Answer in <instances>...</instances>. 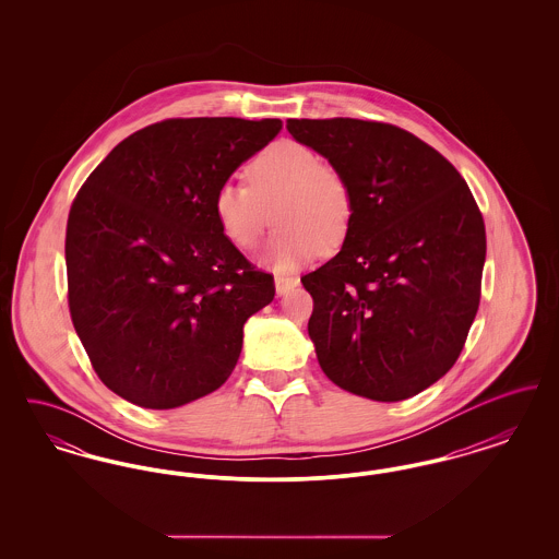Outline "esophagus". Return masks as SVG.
Instances as JSON below:
<instances>
[{
	"label": "esophagus",
	"instance_id": "34e87169",
	"mask_svg": "<svg viewBox=\"0 0 559 559\" xmlns=\"http://www.w3.org/2000/svg\"><path fill=\"white\" fill-rule=\"evenodd\" d=\"M299 285V278H293V276H281L276 274L274 276V287H276V295H285V293L292 292Z\"/></svg>",
	"mask_w": 559,
	"mask_h": 559
}]
</instances>
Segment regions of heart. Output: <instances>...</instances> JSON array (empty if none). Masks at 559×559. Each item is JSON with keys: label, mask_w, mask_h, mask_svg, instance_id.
<instances>
[{"label": "heart", "mask_w": 559, "mask_h": 559, "mask_svg": "<svg viewBox=\"0 0 559 559\" xmlns=\"http://www.w3.org/2000/svg\"><path fill=\"white\" fill-rule=\"evenodd\" d=\"M247 180L249 187L224 182L217 188L213 213L240 249L260 242L272 213L281 230L267 242L262 262L276 272H292L346 240L354 215L352 190L312 148L293 140L274 142L249 165Z\"/></svg>", "instance_id": "heart-1"}]
</instances>
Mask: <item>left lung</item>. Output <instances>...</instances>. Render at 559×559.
I'll return each mask as SVG.
<instances>
[{"instance_id": "obj_1", "label": "left lung", "mask_w": 559, "mask_h": 559, "mask_svg": "<svg viewBox=\"0 0 559 559\" xmlns=\"http://www.w3.org/2000/svg\"><path fill=\"white\" fill-rule=\"evenodd\" d=\"M349 185L342 251L301 276L320 369L362 399L417 396L451 371L479 306L486 230L461 174L390 123L287 119Z\"/></svg>"}]
</instances>
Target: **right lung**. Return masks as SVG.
<instances>
[{
    "instance_id": "1",
    "label": "right lung",
    "mask_w": 559,
    "mask_h": 559,
    "mask_svg": "<svg viewBox=\"0 0 559 559\" xmlns=\"http://www.w3.org/2000/svg\"><path fill=\"white\" fill-rule=\"evenodd\" d=\"M281 119H167L119 142L67 222L69 310L110 392L167 411L215 392L242 326L274 299L213 213L215 190L281 132Z\"/></svg>"
}]
</instances>
